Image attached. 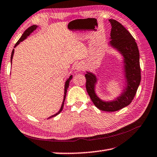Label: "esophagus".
<instances>
[{
    "mask_svg": "<svg viewBox=\"0 0 157 157\" xmlns=\"http://www.w3.org/2000/svg\"><path fill=\"white\" fill-rule=\"evenodd\" d=\"M75 69L76 71H78V72H81V71L84 69V66L81 63H78L75 65Z\"/></svg>",
    "mask_w": 157,
    "mask_h": 157,
    "instance_id": "esophagus-1",
    "label": "esophagus"
}]
</instances>
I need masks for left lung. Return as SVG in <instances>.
I'll list each match as a JSON object with an SVG mask.
<instances>
[{
    "instance_id": "1",
    "label": "left lung",
    "mask_w": 157,
    "mask_h": 157,
    "mask_svg": "<svg viewBox=\"0 0 157 157\" xmlns=\"http://www.w3.org/2000/svg\"><path fill=\"white\" fill-rule=\"evenodd\" d=\"M111 30L109 42L111 46L121 53L124 57V77L127 86L123 94L115 100L106 102L97 96L95 91V85L97 78L94 73L86 72V88L90 98L95 107L101 111H116L129 105L134 99L140 82V68L139 51L134 37L129 31L118 21L109 19Z\"/></svg>"
}]
</instances>
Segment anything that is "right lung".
<instances>
[{
	"label": "right lung",
	"instance_id": "1",
	"mask_svg": "<svg viewBox=\"0 0 157 157\" xmlns=\"http://www.w3.org/2000/svg\"><path fill=\"white\" fill-rule=\"evenodd\" d=\"M36 28H37V25H32V26H30V27H29L27 30H26L24 33H23V34H22V36H21V38L19 39V40H18L17 42V44H15V46H14V48L17 46V45H18L19 44V43L20 42H21V41H23V40H25V39L27 38V37L30 35V34L33 33V32L34 31V30H35L36 29ZM14 49H13V50H12V55H11V63H12V58H13V55H14ZM72 78H73V75H71L70 77H69V78L67 79V80L66 81V83H65V86H64V95H63V102H62V107H61V108H60V109H59V111H58V112L57 113H55V114H54V115H52V116H50L48 118V119H49V118H52V117H55V116H56L57 115H58V114H59L61 111H62V109H63V104H64V101H65V98H66V92H67V90H68V86H69V82H70V81L71 80V79H72Z\"/></svg>",
	"mask_w": 157,
	"mask_h": 157
}]
</instances>
